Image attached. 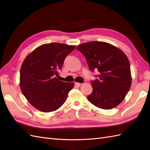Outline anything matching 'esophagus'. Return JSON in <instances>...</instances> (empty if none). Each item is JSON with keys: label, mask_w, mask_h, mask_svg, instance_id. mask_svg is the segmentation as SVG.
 Returning a JSON list of instances; mask_svg holds the SVG:
<instances>
[{"label": "esophagus", "mask_w": 150, "mask_h": 150, "mask_svg": "<svg viewBox=\"0 0 150 150\" xmlns=\"http://www.w3.org/2000/svg\"><path fill=\"white\" fill-rule=\"evenodd\" d=\"M80 85H81V83H78V82L75 83V86H80Z\"/></svg>", "instance_id": "esophagus-1"}]
</instances>
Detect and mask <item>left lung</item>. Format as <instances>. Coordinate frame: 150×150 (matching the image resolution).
<instances>
[{
  "instance_id": "1",
  "label": "left lung",
  "mask_w": 150,
  "mask_h": 150,
  "mask_svg": "<svg viewBox=\"0 0 150 150\" xmlns=\"http://www.w3.org/2000/svg\"><path fill=\"white\" fill-rule=\"evenodd\" d=\"M89 69L98 71V79L91 81L92 92L88 100L98 108L109 110L125 99L132 84L130 65L121 49L106 42L93 41L79 45Z\"/></svg>"
}]
</instances>
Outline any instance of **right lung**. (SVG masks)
<instances>
[{"instance_id":"1","label":"right lung","mask_w":150,"mask_h":150,"mask_svg":"<svg viewBox=\"0 0 150 150\" xmlns=\"http://www.w3.org/2000/svg\"><path fill=\"white\" fill-rule=\"evenodd\" d=\"M74 45L51 43L39 46L25 58L20 72L22 94L38 110L55 111L64 105L74 83L59 81L58 76L64 59Z\"/></svg>"}]
</instances>
